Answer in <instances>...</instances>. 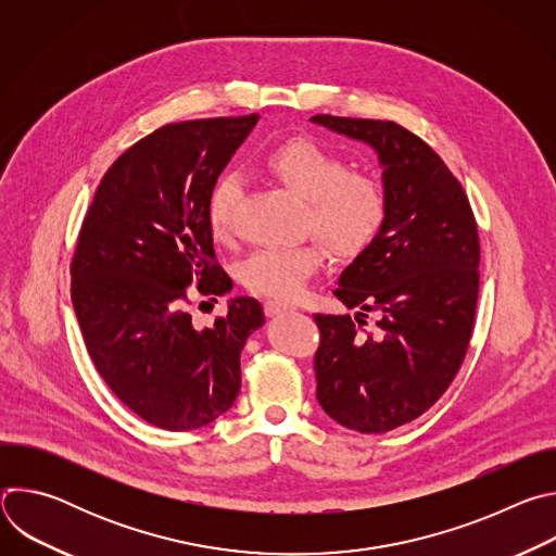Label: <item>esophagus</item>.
I'll return each mask as SVG.
<instances>
[{
  "label": "esophagus",
  "instance_id": "34e87169",
  "mask_svg": "<svg viewBox=\"0 0 556 556\" xmlns=\"http://www.w3.org/2000/svg\"><path fill=\"white\" fill-rule=\"evenodd\" d=\"M288 309H292L288 303H283V301H266L264 303V312L268 314V316H277V314H281V312H288Z\"/></svg>",
  "mask_w": 556,
  "mask_h": 556
}]
</instances>
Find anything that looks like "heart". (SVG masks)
<instances>
[{
  "label": "heart",
  "mask_w": 556,
  "mask_h": 556,
  "mask_svg": "<svg viewBox=\"0 0 556 556\" xmlns=\"http://www.w3.org/2000/svg\"><path fill=\"white\" fill-rule=\"evenodd\" d=\"M264 165L288 191L303 200V226L324 236L337 255L354 257L374 242L387 213L378 180L350 172L341 155L307 138H290L273 147ZM240 198L242 182L235 174L215 180L206 202V219L217 240H228L232 235ZM320 237L312 235L294 247L255 251L242 266L244 286L255 294L296 299L307 279L326 262Z\"/></svg>",
  "instance_id": "b5f03b06"
}]
</instances>
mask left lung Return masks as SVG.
Masks as SVG:
<instances>
[{
    "instance_id": "8db88e82",
    "label": "left lung",
    "mask_w": 556,
    "mask_h": 556,
    "mask_svg": "<svg viewBox=\"0 0 556 556\" xmlns=\"http://www.w3.org/2000/svg\"><path fill=\"white\" fill-rule=\"evenodd\" d=\"M378 151L387 200L374 242L334 290L350 314H314L316 399L339 425L384 433L433 407L466 356L480 292V235L442 157L393 121L312 116ZM379 314L365 331L366 314Z\"/></svg>"
}]
</instances>
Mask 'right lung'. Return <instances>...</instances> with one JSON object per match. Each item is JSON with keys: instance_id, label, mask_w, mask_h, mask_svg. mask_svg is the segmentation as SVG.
Instances as JSON below:
<instances>
[{"instance_id": "1", "label": "right lung", "mask_w": 556, "mask_h": 556, "mask_svg": "<svg viewBox=\"0 0 556 556\" xmlns=\"http://www.w3.org/2000/svg\"><path fill=\"white\" fill-rule=\"evenodd\" d=\"M257 121H185L140 138L108 169L78 230L70 292L88 354L116 399L157 429L191 431L228 412L244 343L264 324L253 296L206 328L189 314L193 294L215 301L232 288L206 202Z\"/></svg>"}]
</instances>
